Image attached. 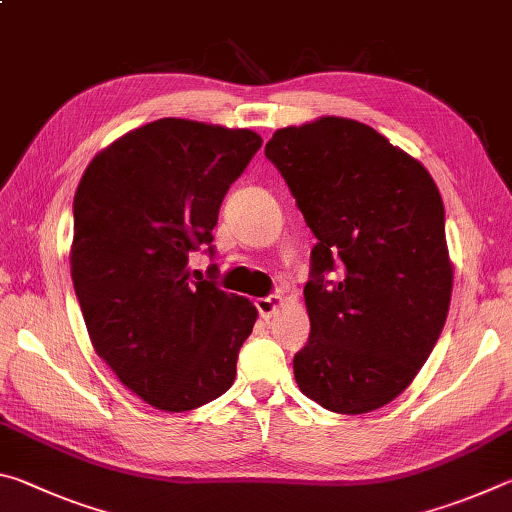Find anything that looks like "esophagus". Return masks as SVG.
I'll use <instances>...</instances> for the list:
<instances>
[{
  "instance_id": "34e87169",
  "label": "esophagus",
  "mask_w": 512,
  "mask_h": 512,
  "mask_svg": "<svg viewBox=\"0 0 512 512\" xmlns=\"http://www.w3.org/2000/svg\"><path fill=\"white\" fill-rule=\"evenodd\" d=\"M282 296H277V293H273V296H266V298H257L255 300V307L259 314H262V318H271L277 309L282 307Z\"/></svg>"
}]
</instances>
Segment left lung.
Masks as SVG:
<instances>
[{
    "label": "left lung",
    "mask_w": 512,
    "mask_h": 512,
    "mask_svg": "<svg viewBox=\"0 0 512 512\" xmlns=\"http://www.w3.org/2000/svg\"><path fill=\"white\" fill-rule=\"evenodd\" d=\"M264 153L318 239L311 332L293 375L327 411H375L411 384L443 332L454 280L443 198L418 160L354 119L280 128Z\"/></svg>",
    "instance_id": "obj_1"
}]
</instances>
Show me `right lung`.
<instances>
[{
    "instance_id": "1",
    "label": "right lung",
    "mask_w": 512,
    "mask_h": 512,
    "mask_svg": "<svg viewBox=\"0 0 512 512\" xmlns=\"http://www.w3.org/2000/svg\"><path fill=\"white\" fill-rule=\"evenodd\" d=\"M259 146L248 128L158 119L94 155L76 189L69 262L92 345L160 411L198 409L235 381L257 309L192 280L189 255H214L223 198Z\"/></svg>"
}]
</instances>
